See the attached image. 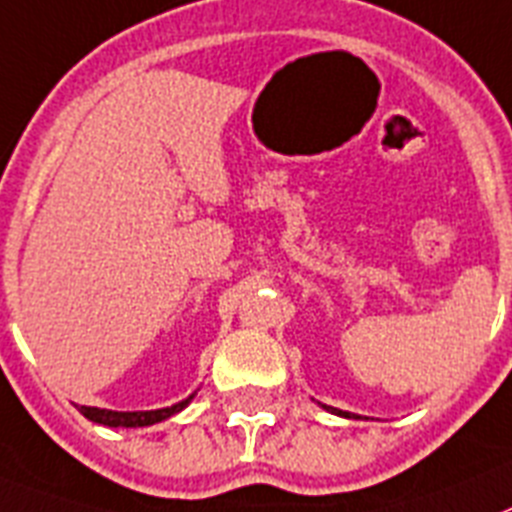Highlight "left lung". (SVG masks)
Returning a JSON list of instances; mask_svg holds the SVG:
<instances>
[{
  "mask_svg": "<svg viewBox=\"0 0 512 512\" xmlns=\"http://www.w3.org/2000/svg\"><path fill=\"white\" fill-rule=\"evenodd\" d=\"M327 410H330V412H335V415H345V417H350L348 412H340V410H335V407H327Z\"/></svg>",
  "mask_w": 512,
  "mask_h": 512,
  "instance_id": "8db88e82",
  "label": "left lung"
}]
</instances>
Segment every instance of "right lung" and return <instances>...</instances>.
Instances as JSON below:
<instances>
[{"mask_svg":"<svg viewBox=\"0 0 512 512\" xmlns=\"http://www.w3.org/2000/svg\"><path fill=\"white\" fill-rule=\"evenodd\" d=\"M193 397H188L185 402L172 404V407H164V410H149V412H113V410H100V407H79L87 420L97 422V425H108V428H144V425H154V422H162L167 417L177 415V412L185 407Z\"/></svg>","mask_w":512,"mask_h":512,"instance_id":"add662e5","label":"right lung"}]
</instances>
